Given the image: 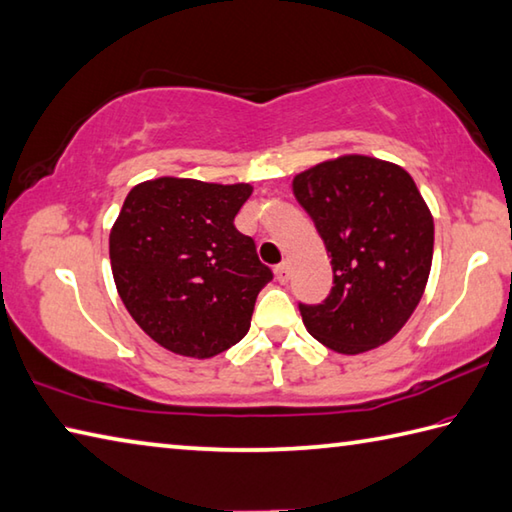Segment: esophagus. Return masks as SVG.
Wrapping results in <instances>:
<instances>
[{"label": "esophagus", "mask_w": 512, "mask_h": 512, "mask_svg": "<svg viewBox=\"0 0 512 512\" xmlns=\"http://www.w3.org/2000/svg\"><path fill=\"white\" fill-rule=\"evenodd\" d=\"M288 275H291V268H288V262H282V264L275 266V277H277V280H280L282 284L288 282Z\"/></svg>", "instance_id": "1"}]
</instances>
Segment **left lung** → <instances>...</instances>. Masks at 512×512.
<instances>
[{
  "label": "left lung",
  "instance_id": "8db88e82",
  "mask_svg": "<svg viewBox=\"0 0 512 512\" xmlns=\"http://www.w3.org/2000/svg\"><path fill=\"white\" fill-rule=\"evenodd\" d=\"M293 194L327 246L333 286L322 304H300L306 331L338 353L392 340L430 277L434 221L403 167L349 154L293 179Z\"/></svg>",
  "mask_w": 512,
  "mask_h": 512
}]
</instances>
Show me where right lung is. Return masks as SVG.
<instances>
[{"label": "right lung", "instance_id": "obj_1", "mask_svg": "<svg viewBox=\"0 0 512 512\" xmlns=\"http://www.w3.org/2000/svg\"><path fill=\"white\" fill-rule=\"evenodd\" d=\"M250 192L163 176L127 194L109 235L111 273L129 315L161 347L212 358L248 333L273 280L255 241L232 224Z\"/></svg>", "mask_w": 512, "mask_h": 512}]
</instances>
